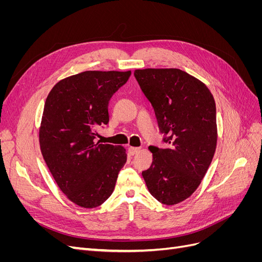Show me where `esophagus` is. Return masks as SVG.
<instances>
[{
    "mask_svg": "<svg viewBox=\"0 0 262 262\" xmlns=\"http://www.w3.org/2000/svg\"><path fill=\"white\" fill-rule=\"evenodd\" d=\"M141 150V147H136V146H130L129 147V152H130V154H132V155H136V154H138L139 152Z\"/></svg>",
    "mask_w": 262,
    "mask_h": 262,
    "instance_id": "obj_1",
    "label": "esophagus"
}]
</instances>
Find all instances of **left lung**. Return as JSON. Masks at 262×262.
Here are the masks:
<instances>
[{
    "instance_id": "8db88e82",
    "label": "left lung",
    "mask_w": 262,
    "mask_h": 262,
    "mask_svg": "<svg viewBox=\"0 0 262 262\" xmlns=\"http://www.w3.org/2000/svg\"><path fill=\"white\" fill-rule=\"evenodd\" d=\"M134 76L167 144L148 147L153 162L142 176L157 201L177 204L199 187L215 153V101L201 81L179 69L136 70Z\"/></svg>"
}]
</instances>
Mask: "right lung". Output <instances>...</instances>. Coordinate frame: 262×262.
<instances>
[{"mask_svg": "<svg viewBox=\"0 0 262 262\" xmlns=\"http://www.w3.org/2000/svg\"><path fill=\"white\" fill-rule=\"evenodd\" d=\"M131 75L86 71L61 80L46 99L39 142L43 160L69 199L82 208L99 207L112 195L126 162L122 146L96 142L109 122L108 104Z\"/></svg>", "mask_w": 262, "mask_h": 262, "instance_id": "obj_1", "label": "right lung"}]
</instances>
